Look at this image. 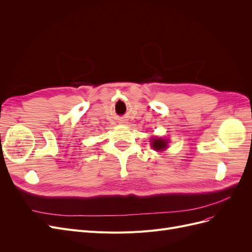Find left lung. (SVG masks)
<instances>
[{
  "label": "left lung",
  "instance_id": "obj_1",
  "mask_svg": "<svg viewBox=\"0 0 252 252\" xmlns=\"http://www.w3.org/2000/svg\"><path fill=\"white\" fill-rule=\"evenodd\" d=\"M151 145L152 148L156 150H164L167 147V141L158 138H152Z\"/></svg>",
  "mask_w": 252,
  "mask_h": 252
}]
</instances>
